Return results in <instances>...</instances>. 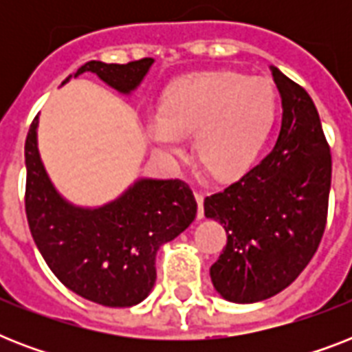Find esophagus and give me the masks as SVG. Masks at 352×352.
Wrapping results in <instances>:
<instances>
[{
  "instance_id": "esophagus-1",
  "label": "esophagus",
  "mask_w": 352,
  "mask_h": 352,
  "mask_svg": "<svg viewBox=\"0 0 352 352\" xmlns=\"http://www.w3.org/2000/svg\"><path fill=\"white\" fill-rule=\"evenodd\" d=\"M195 199H197V217L203 219L204 217V193L195 192Z\"/></svg>"
}]
</instances>
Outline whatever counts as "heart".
I'll return each instance as SVG.
<instances>
[{
    "instance_id": "heart-1",
    "label": "heart",
    "mask_w": 352,
    "mask_h": 352,
    "mask_svg": "<svg viewBox=\"0 0 352 352\" xmlns=\"http://www.w3.org/2000/svg\"><path fill=\"white\" fill-rule=\"evenodd\" d=\"M276 120V93L263 78L228 69L201 71L171 82L160 96L148 135L164 153H181L193 133L199 166L215 181L245 175Z\"/></svg>"
}]
</instances>
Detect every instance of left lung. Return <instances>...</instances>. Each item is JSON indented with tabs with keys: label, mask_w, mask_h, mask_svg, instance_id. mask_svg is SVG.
I'll return each instance as SVG.
<instances>
[{
	"label": "left lung",
	"mask_w": 352,
	"mask_h": 352,
	"mask_svg": "<svg viewBox=\"0 0 352 352\" xmlns=\"http://www.w3.org/2000/svg\"><path fill=\"white\" fill-rule=\"evenodd\" d=\"M283 106L278 142L265 159L223 192L204 199V215L226 230V246L210 268L225 300L256 303L294 281L325 232L333 160L314 102L272 67Z\"/></svg>",
	"instance_id": "1"
}]
</instances>
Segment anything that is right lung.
Instances as JSON below:
<instances>
[{"mask_svg":"<svg viewBox=\"0 0 352 352\" xmlns=\"http://www.w3.org/2000/svg\"><path fill=\"white\" fill-rule=\"evenodd\" d=\"M151 63V58L127 63L91 60L74 76L89 71L113 89L129 93ZM36 126L38 117L25 140V214L38 250L52 274L85 300L106 307L137 305L153 289L159 246L195 219L192 188L181 179H142L102 208H76L58 195L43 170Z\"/></svg>","mask_w":352,"mask_h":352,"instance_id":"add662e5","label":"right lung"}]
</instances>
